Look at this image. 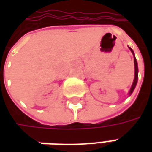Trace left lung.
I'll return each mask as SVG.
<instances>
[{"mask_svg":"<svg viewBox=\"0 0 152 152\" xmlns=\"http://www.w3.org/2000/svg\"><path fill=\"white\" fill-rule=\"evenodd\" d=\"M129 49L130 50V51L132 52V53L134 54V82L132 84V86H131L130 89H129V95L130 96L132 94V93L134 92V89H135V87L137 86V78H138V67H137V60H136V58H135V55H134V53L133 50L131 49L130 47H129Z\"/></svg>","mask_w":152,"mask_h":152,"instance_id":"obj_1","label":"left lung"}]
</instances>
